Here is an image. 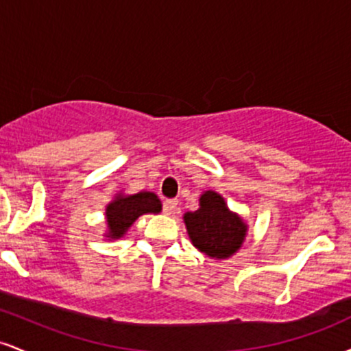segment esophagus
<instances>
[{"label":"esophagus","mask_w":351,"mask_h":351,"mask_svg":"<svg viewBox=\"0 0 351 351\" xmlns=\"http://www.w3.org/2000/svg\"><path fill=\"white\" fill-rule=\"evenodd\" d=\"M176 204H178V201H176V199H167V201H165V203H163V213H165V215H175Z\"/></svg>","instance_id":"obj_1"}]
</instances>
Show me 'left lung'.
Listing matches in <instances>:
<instances>
[{
	"mask_svg": "<svg viewBox=\"0 0 351 351\" xmlns=\"http://www.w3.org/2000/svg\"><path fill=\"white\" fill-rule=\"evenodd\" d=\"M188 234L195 247L209 257L226 259L243 244L245 224L231 213L224 199L215 191H206L199 199V209L184 215Z\"/></svg>",
	"mask_w": 351,
	"mask_h": 351,
	"instance_id": "obj_1",
	"label": "left lung"
}]
</instances>
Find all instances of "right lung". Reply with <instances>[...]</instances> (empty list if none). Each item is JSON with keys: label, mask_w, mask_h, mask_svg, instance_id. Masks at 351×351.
Listing matches in <instances>:
<instances>
[{"label": "right lung", "mask_w": 351, "mask_h": 351, "mask_svg": "<svg viewBox=\"0 0 351 351\" xmlns=\"http://www.w3.org/2000/svg\"><path fill=\"white\" fill-rule=\"evenodd\" d=\"M162 203L153 193H136L132 196H119L107 206L106 216L108 224V237L119 239L125 234L134 221L145 213H160Z\"/></svg>", "instance_id": "1"}]
</instances>
